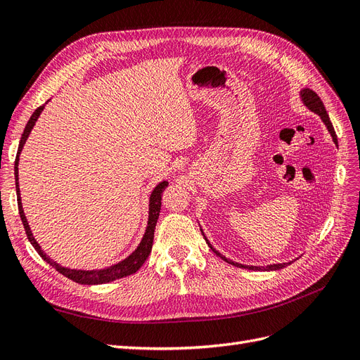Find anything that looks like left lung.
I'll return each mask as SVG.
<instances>
[{
	"label": "left lung",
	"mask_w": 360,
	"mask_h": 360,
	"mask_svg": "<svg viewBox=\"0 0 360 360\" xmlns=\"http://www.w3.org/2000/svg\"><path fill=\"white\" fill-rule=\"evenodd\" d=\"M300 96H302V101H303V103L307 105L312 112L319 114V115L321 117V120L324 122V124L328 126V129H329V132H330V135H332L333 141L336 143V134H335V129H333V126H332V122H330V118H329L328 112H326V108H324V105H323L321 99L319 97V94L315 93V91H312V90H309V89H303V90L300 91ZM204 238H205V237H204ZM205 240H207V238H205ZM207 245H209V246L212 248V250H213V252H214L217 257H221L222 259H225V261H226V263H230V264H233V266L243 267V269H250V270H263V269H264V267H257V266H243V264L234 263V261H231V259H226L224 255H221L219 252H217V250H216V249H214L209 242H207ZM285 266H287V263H282V264H271V266H267V267H266V270H279V269H284Z\"/></svg>",
	"instance_id": "obj_1"
}]
</instances>
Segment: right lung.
Here are the masks:
<instances>
[{"mask_svg":"<svg viewBox=\"0 0 360 360\" xmlns=\"http://www.w3.org/2000/svg\"><path fill=\"white\" fill-rule=\"evenodd\" d=\"M43 108L45 106H39L37 110L32 112V115L30 117L28 123L24 129V134L20 136L19 141V147H18V156L15 160V180H16V193H18V209H19V214H20V221L24 224L25 228V233L28 240L31 242V245L34 246V249L39 252V255L46 261L48 264H51L53 269L57 271H60L61 275H64L66 278L78 282V284H85V285H96V284H106V282H111L120 278H124L129 275H134L135 271L139 270V267L146 263V259L148 258L150 252H151V246H153V238H155V228L158 224V217L160 213V200H162V192L167 189L168 186V181H162L159 183L158 186L155 188V191L151 192V197H150V212H148V225H147V230L146 234L143 237V240H141L139 246L136 248V250L134 254H130L126 259L120 261L118 264H114L111 267H106V269H101V270H72V269H66L60 266L56 261H52L45 252H43L41 248L39 246V243L34 240V237L31 234L30 230V225L27 222V217L24 214V209H22V202H20V193H19V183H18V162H19V155L20 151L24 148L25 141L31 132L32 126L36 124L37 118L40 115V112L43 111Z\"/></svg>","mask_w":360,"mask_h":360,"instance_id":"1","label":"right lung"}]
</instances>
